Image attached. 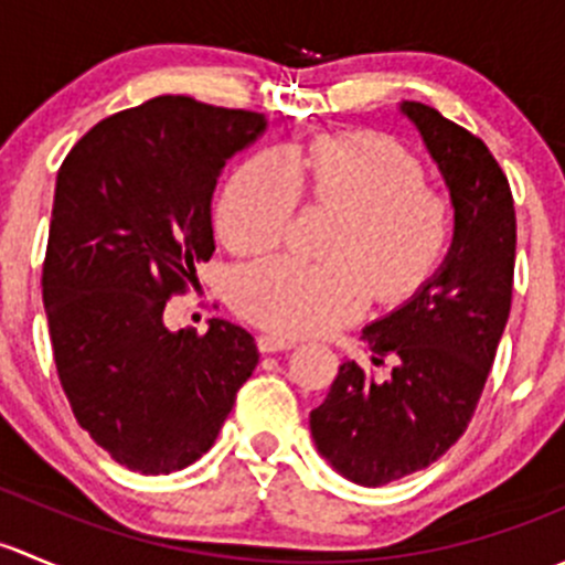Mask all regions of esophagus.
<instances>
[{"mask_svg":"<svg viewBox=\"0 0 565 565\" xmlns=\"http://www.w3.org/2000/svg\"><path fill=\"white\" fill-rule=\"evenodd\" d=\"M292 347H295V339H287V335H276V333L259 335L262 352H284V350H292Z\"/></svg>","mask_w":565,"mask_h":565,"instance_id":"34e87169","label":"esophagus"}]
</instances>
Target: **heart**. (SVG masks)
Returning a JSON list of instances; mask_svg holds the SVG:
<instances>
[{
    "mask_svg": "<svg viewBox=\"0 0 565 565\" xmlns=\"http://www.w3.org/2000/svg\"><path fill=\"white\" fill-rule=\"evenodd\" d=\"M300 185L319 207L341 213L324 259L256 262L235 276L232 303L250 322L287 335L350 322L369 298L402 300L424 281L448 241V202L424 185V169L383 136H335L303 150L243 163L218 204V235L237 254L287 241Z\"/></svg>",
    "mask_w": 565,
    "mask_h": 565,
    "instance_id": "heart-1",
    "label": "heart"
}]
</instances>
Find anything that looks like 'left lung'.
Wrapping results in <instances>:
<instances>
[{
  "instance_id": "1",
  "label": "left lung",
  "mask_w": 565,
  "mask_h": 565,
  "mask_svg": "<svg viewBox=\"0 0 565 565\" xmlns=\"http://www.w3.org/2000/svg\"><path fill=\"white\" fill-rule=\"evenodd\" d=\"M454 204V241L413 298L363 328L372 363L339 366L311 409L317 451L361 487H385L437 461L470 424L511 311L516 218L509 180L478 136L437 108L404 100Z\"/></svg>"
}]
</instances>
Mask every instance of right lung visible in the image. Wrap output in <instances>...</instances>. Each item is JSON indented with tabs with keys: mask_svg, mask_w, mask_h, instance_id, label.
Returning a JSON list of instances; mask_svg holds the SVG:
<instances>
[{
	"mask_svg": "<svg viewBox=\"0 0 565 565\" xmlns=\"http://www.w3.org/2000/svg\"><path fill=\"white\" fill-rule=\"evenodd\" d=\"M265 114L161 95L100 119L56 174L43 306L73 415L145 476L193 465L259 363L226 319L169 330L167 300L215 250L213 191Z\"/></svg>",
	"mask_w": 565,
	"mask_h": 565,
	"instance_id": "right-lung-1",
	"label": "right lung"
}]
</instances>
